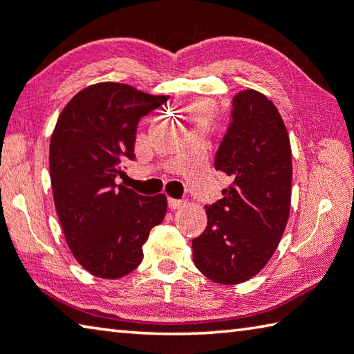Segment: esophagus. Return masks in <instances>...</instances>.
Returning <instances> with one entry per match:
<instances>
[{"label": "esophagus", "mask_w": 354, "mask_h": 354, "mask_svg": "<svg viewBox=\"0 0 354 354\" xmlns=\"http://www.w3.org/2000/svg\"><path fill=\"white\" fill-rule=\"evenodd\" d=\"M184 201L183 200H176V198H168V207L170 209H178L179 206H183Z\"/></svg>", "instance_id": "1"}]
</instances>
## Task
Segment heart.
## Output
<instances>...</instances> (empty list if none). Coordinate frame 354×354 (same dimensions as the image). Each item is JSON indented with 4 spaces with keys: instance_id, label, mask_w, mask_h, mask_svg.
<instances>
[{
    "instance_id": "obj_1",
    "label": "heart",
    "mask_w": 354,
    "mask_h": 354,
    "mask_svg": "<svg viewBox=\"0 0 354 354\" xmlns=\"http://www.w3.org/2000/svg\"><path fill=\"white\" fill-rule=\"evenodd\" d=\"M192 113L200 118V120H203V118H207V115L211 113V106L206 102H197L192 106Z\"/></svg>"
}]
</instances>
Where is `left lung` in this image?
Returning a JSON list of instances; mask_svg holds the SVG:
<instances>
[{
    "instance_id": "obj_1",
    "label": "left lung",
    "mask_w": 354,
    "mask_h": 354,
    "mask_svg": "<svg viewBox=\"0 0 354 354\" xmlns=\"http://www.w3.org/2000/svg\"><path fill=\"white\" fill-rule=\"evenodd\" d=\"M214 167L233 183L222 190L223 198L206 206V230L192 241L194 263L212 282L234 285L265 268L290 216V137L265 94L245 89L233 97Z\"/></svg>"
}]
</instances>
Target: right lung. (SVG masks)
<instances>
[{
  "instance_id": "add662e5",
  "label": "right lung",
  "mask_w": 354,
  "mask_h": 354,
  "mask_svg": "<svg viewBox=\"0 0 354 354\" xmlns=\"http://www.w3.org/2000/svg\"><path fill=\"white\" fill-rule=\"evenodd\" d=\"M116 82L77 93L50 140V179L66 243L75 260L100 279H120L143 260L151 228L167 214V197H143L116 184L122 160H133L140 118L165 104Z\"/></svg>"
}]
</instances>
